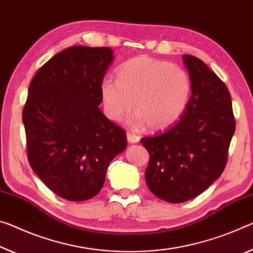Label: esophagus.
I'll return each instance as SVG.
<instances>
[{
    "label": "esophagus",
    "instance_id": "obj_1",
    "mask_svg": "<svg viewBox=\"0 0 253 253\" xmlns=\"http://www.w3.org/2000/svg\"><path fill=\"white\" fill-rule=\"evenodd\" d=\"M127 141H128V143H130V144L138 143L139 142V136L135 135L133 133H129V131H128V133H127Z\"/></svg>",
    "mask_w": 253,
    "mask_h": 253
}]
</instances>
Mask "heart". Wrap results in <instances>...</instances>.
Masks as SVG:
<instances>
[{
    "instance_id": "obj_1",
    "label": "heart",
    "mask_w": 253,
    "mask_h": 253,
    "mask_svg": "<svg viewBox=\"0 0 253 253\" xmlns=\"http://www.w3.org/2000/svg\"><path fill=\"white\" fill-rule=\"evenodd\" d=\"M191 92V78L183 67L146 56L122 64L117 80L105 79L100 84L106 115L120 122L134 106L129 124L135 129L172 126L186 111Z\"/></svg>"
}]
</instances>
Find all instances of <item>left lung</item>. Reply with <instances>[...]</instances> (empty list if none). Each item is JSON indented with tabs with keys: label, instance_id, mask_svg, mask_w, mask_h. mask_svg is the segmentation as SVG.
Returning <instances> with one entry per match:
<instances>
[{
	"label": "left lung",
	"instance_id": "1",
	"mask_svg": "<svg viewBox=\"0 0 253 253\" xmlns=\"http://www.w3.org/2000/svg\"><path fill=\"white\" fill-rule=\"evenodd\" d=\"M182 58L192 82L186 111L167 129L141 139L150 154L148 189L168 203L197 197L220 177L235 131L225 84L202 59L191 55Z\"/></svg>",
	"mask_w": 253,
	"mask_h": 253
}]
</instances>
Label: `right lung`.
<instances>
[{"instance_id":"add662e5","label":"right lung","mask_w":253,"mask_h":253,"mask_svg":"<svg viewBox=\"0 0 253 253\" xmlns=\"http://www.w3.org/2000/svg\"><path fill=\"white\" fill-rule=\"evenodd\" d=\"M109 47L72 46L35 74L22 120L28 160L49 189L71 202L101 190L107 169L126 150L125 130L99 109Z\"/></svg>"}]
</instances>
